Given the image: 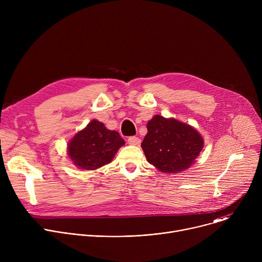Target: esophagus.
I'll return each instance as SVG.
<instances>
[{
    "label": "esophagus",
    "mask_w": 262,
    "mask_h": 262,
    "mask_svg": "<svg viewBox=\"0 0 262 262\" xmlns=\"http://www.w3.org/2000/svg\"><path fill=\"white\" fill-rule=\"evenodd\" d=\"M127 142L129 145H133V146H139L141 144V139H139L138 137H129L127 139Z\"/></svg>",
    "instance_id": "obj_1"
}]
</instances>
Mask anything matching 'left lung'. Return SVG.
<instances>
[{"label": "left lung", "mask_w": 262, "mask_h": 262, "mask_svg": "<svg viewBox=\"0 0 262 262\" xmlns=\"http://www.w3.org/2000/svg\"><path fill=\"white\" fill-rule=\"evenodd\" d=\"M141 144L149 164L163 173H180L189 169L204 146L203 137L192 125L175 118L156 115L147 123Z\"/></svg>", "instance_id": "obj_1"}]
</instances>
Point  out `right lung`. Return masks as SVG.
<instances>
[{"mask_svg":"<svg viewBox=\"0 0 262 262\" xmlns=\"http://www.w3.org/2000/svg\"><path fill=\"white\" fill-rule=\"evenodd\" d=\"M125 141L115 130L107 129L96 119L74 135L67 144V155L82 170H96L114 159Z\"/></svg>","mask_w":262,"mask_h":262,"instance_id":"obj_1","label":"right lung"}]
</instances>
